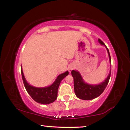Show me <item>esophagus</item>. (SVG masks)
Here are the masks:
<instances>
[{
    "label": "esophagus",
    "mask_w": 130,
    "mask_h": 130,
    "mask_svg": "<svg viewBox=\"0 0 130 130\" xmlns=\"http://www.w3.org/2000/svg\"><path fill=\"white\" fill-rule=\"evenodd\" d=\"M74 69V66L73 64H70V65L69 66L68 70H69V72H70V73L72 72V70H73Z\"/></svg>",
    "instance_id": "1"
}]
</instances>
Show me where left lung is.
Returning <instances> with one entry per match:
<instances>
[{
	"mask_svg": "<svg viewBox=\"0 0 130 130\" xmlns=\"http://www.w3.org/2000/svg\"><path fill=\"white\" fill-rule=\"evenodd\" d=\"M98 41L101 44L105 46L111 63V56L108 48L100 39H98ZM71 73L74 79V90L76 96L83 100H92L100 96L105 89L111 76V70L106 79L98 85H89L85 83L81 74L77 70H72Z\"/></svg>",
	"mask_w": 130,
	"mask_h": 130,
	"instance_id": "1",
	"label": "left lung"
}]
</instances>
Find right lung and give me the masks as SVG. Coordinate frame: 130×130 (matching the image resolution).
<instances>
[{
	"label": "right lung",
	"instance_id": "add662e5",
	"mask_svg": "<svg viewBox=\"0 0 130 130\" xmlns=\"http://www.w3.org/2000/svg\"><path fill=\"white\" fill-rule=\"evenodd\" d=\"M21 73H22V80L25 88L32 98L35 102L41 104L47 105L53 103L56 101L57 98L58 89L60 86V82L66 76L68 75L69 72L66 71L63 73L60 74L59 76H58L56 80L52 85L49 86L43 87V88H37V87L30 85L24 77L22 67H21Z\"/></svg>",
	"mask_w": 130,
	"mask_h": 130
}]
</instances>
